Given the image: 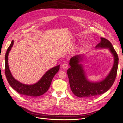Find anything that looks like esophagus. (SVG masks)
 Returning a JSON list of instances; mask_svg holds the SVG:
<instances>
[{
  "mask_svg": "<svg viewBox=\"0 0 123 123\" xmlns=\"http://www.w3.org/2000/svg\"><path fill=\"white\" fill-rule=\"evenodd\" d=\"M62 67L63 69H66L68 67V64H67V63H64V64L62 65Z\"/></svg>",
  "mask_w": 123,
  "mask_h": 123,
  "instance_id": "34e87169",
  "label": "esophagus"
}]
</instances>
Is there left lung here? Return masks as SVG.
<instances>
[{
	"label": "left lung",
	"mask_w": 123,
	"mask_h": 123,
	"mask_svg": "<svg viewBox=\"0 0 123 123\" xmlns=\"http://www.w3.org/2000/svg\"><path fill=\"white\" fill-rule=\"evenodd\" d=\"M100 42L95 47L96 49H106L110 52L113 58L111 69L105 78L99 81H91L88 79L83 62L85 55H79L70 59V68L67 70L71 91L76 96L91 99L101 95L111 88L116 79L119 57L111 43L104 38L101 37Z\"/></svg>",
	"instance_id": "left-lung-1"
}]
</instances>
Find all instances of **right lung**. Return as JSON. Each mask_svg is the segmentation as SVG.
Here are the masks:
<instances>
[{
    "instance_id": "obj_1",
    "label": "right lung",
    "mask_w": 123,
    "mask_h": 123,
    "mask_svg": "<svg viewBox=\"0 0 123 123\" xmlns=\"http://www.w3.org/2000/svg\"><path fill=\"white\" fill-rule=\"evenodd\" d=\"M13 43L14 41L12 40L10 47L7 49L5 56V74L9 84L18 93L24 96L29 97L41 96L49 90L53 78L59 70L60 65H57L48 70L35 84L27 85L22 83L13 76L8 66V56Z\"/></svg>"
}]
</instances>
